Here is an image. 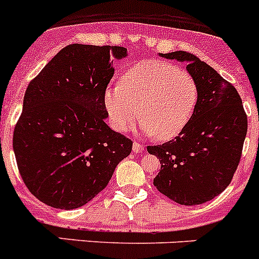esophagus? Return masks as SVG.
Masks as SVG:
<instances>
[{
    "label": "esophagus",
    "instance_id": "esophagus-1",
    "mask_svg": "<svg viewBox=\"0 0 259 259\" xmlns=\"http://www.w3.org/2000/svg\"><path fill=\"white\" fill-rule=\"evenodd\" d=\"M132 150H134L135 153L143 152V150H144V145H141V144H139V143H136V141H135L134 145H132Z\"/></svg>",
    "mask_w": 259,
    "mask_h": 259
}]
</instances>
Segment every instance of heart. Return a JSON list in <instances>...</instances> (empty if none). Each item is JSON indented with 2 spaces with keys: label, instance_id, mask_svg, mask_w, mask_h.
Wrapping results in <instances>:
<instances>
[{
  "label": "heart",
  "instance_id": "1",
  "mask_svg": "<svg viewBox=\"0 0 259 259\" xmlns=\"http://www.w3.org/2000/svg\"><path fill=\"white\" fill-rule=\"evenodd\" d=\"M198 101V84L174 63L144 61L125 71L122 83L107 88L104 102L110 122L127 131L141 115V131L171 140L188 125Z\"/></svg>",
  "mask_w": 259,
  "mask_h": 259
}]
</instances>
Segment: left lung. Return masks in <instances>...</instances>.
Instances as JSON below:
<instances>
[{
	"instance_id": "8db88e82",
	"label": "left lung",
	"mask_w": 259,
	"mask_h": 259,
	"mask_svg": "<svg viewBox=\"0 0 259 259\" xmlns=\"http://www.w3.org/2000/svg\"><path fill=\"white\" fill-rule=\"evenodd\" d=\"M159 56L188 63L187 71L198 84V101L179 136L146 148L161 162L153 184L176 203L200 205L230 185L241 158L248 118L236 88L207 63L183 50Z\"/></svg>"
}]
</instances>
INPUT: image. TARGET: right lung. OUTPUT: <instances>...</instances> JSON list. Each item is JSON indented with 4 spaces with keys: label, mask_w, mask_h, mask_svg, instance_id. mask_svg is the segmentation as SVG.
<instances>
[{
    "label": "right lung",
    "mask_w": 259,
    "mask_h": 259,
    "mask_svg": "<svg viewBox=\"0 0 259 259\" xmlns=\"http://www.w3.org/2000/svg\"><path fill=\"white\" fill-rule=\"evenodd\" d=\"M113 57L127 49L67 45L28 84L13 148L23 182L48 206L85 205L131 153L132 141L105 123Z\"/></svg>",
    "instance_id": "right-lung-1"
}]
</instances>
